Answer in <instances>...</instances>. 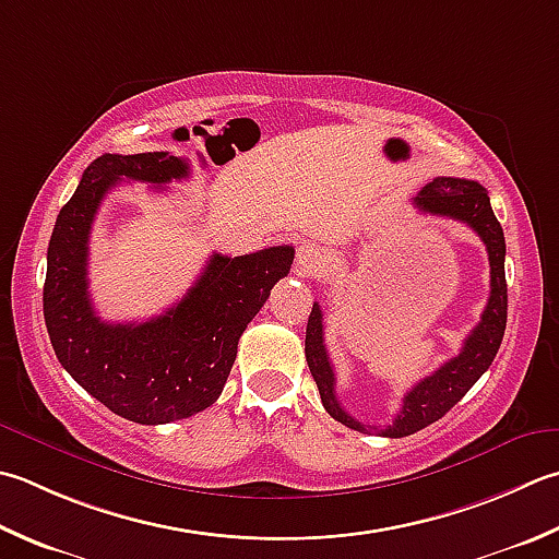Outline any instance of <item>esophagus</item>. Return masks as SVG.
Instances as JSON below:
<instances>
[{
  "mask_svg": "<svg viewBox=\"0 0 559 559\" xmlns=\"http://www.w3.org/2000/svg\"><path fill=\"white\" fill-rule=\"evenodd\" d=\"M324 261H326V251L317 242H300L298 249H295V266L305 273H312L320 266H324Z\"/></svg>",
  "mask_w": 559,
  "mask_h": 559,
  "instance_id": "esophagus-1",
  "label": "esophagus"
}]
</instances>
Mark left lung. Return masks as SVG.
<instances>
[{"mask_svg":"<svg viewBox=\"0 0 559 559\" xmlns=\"http://www.w3.org/2000/svg\"><path fill=\"white\" fill-rule=\"evenodd\" d=\"M414 205L421 213L453 217L469 225L483 239L489 257V300L483 312V320L467 334L463 352L455 358L448 360L431 376H426L417 382L402 400V409L390 426L380 429V426H368L354 419L342 404L336 400V378L330 354L324 346V324H322V310L320 305H312L308 332H305V358H308L310 373L320 390V397L324 409L330 417L342 421L344 426L354 431L364 433H380L388 439H402V436H412L426 426L439 421L443 414L455 407L457 402L465 397V392L483 378L485 370L495 360L501 338L507 330V273H504V229H501L495 211H491L487 191L473 179H453V177H436L431 183L414 199Z\"/></svg>","mask_w":559,"mask_h":559,"instance_id":"8db88e82","label":"left lung"}]
</instances>
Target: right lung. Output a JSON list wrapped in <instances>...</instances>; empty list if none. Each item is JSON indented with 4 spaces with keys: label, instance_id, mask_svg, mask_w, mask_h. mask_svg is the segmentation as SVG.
Listing matches in <instances>:
<instances>
[{
    "label": "right lung",
    "instance_id": "right-lung-1",
    "mask_svg": "<svg viewBox=\"0 0 559 559\" xmlns=\"http://www.w3.org/2000/svg\"><path fill=\"white\" fill-rule=\"evenodd\" d=\"M189 162L169 152L102 155L84 169L62 205L48 245L43 314L62 368L118 417L169 424L221 397L237 342L271 288L288 276L295 249L269 247L245 257L213 254L193 288L147 322L111 324L90 298L92 225L118 181L152 186L189 177Z\"/></svg>",
    "mask_w": 559,
    "mask_h": 559
}]
</instances>
